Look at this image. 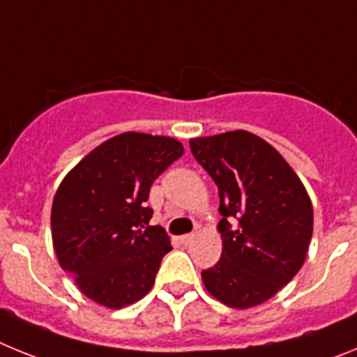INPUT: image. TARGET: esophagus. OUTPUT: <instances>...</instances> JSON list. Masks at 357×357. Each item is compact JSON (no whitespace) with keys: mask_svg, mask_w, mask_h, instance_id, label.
Segmentation results:
<instances>
[{"mask_svg":"<svg viewBox=\"0 0 357 357\" xmlns=\"http://www.w3.org/2000/svg\"><path fill=\"white\" fill-rule=\"evenodd\" d=\"M178 239H181L182 245H189V243H191L195 239V234H184V236H181V238H178Z\"/></svg>","mask_w":357,"mask_h":357,"instance_id":"1","label":"esophagus"}]
</instances>
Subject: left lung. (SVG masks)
Returning a JSON list of instances; mask_svg holds the SVG:
<instances>
[{
    "label": "left lung",
    "instance_id": "8db88e82",
    "mask_svg": "<svg viewBox=\"0 0 357 357\" xmlns=\"http://www.w3.org/2000/svg\"><path fill=\"white\" fill-rule=\"evenodd\" d=\"M189 146L220 191L222 257L202 272L204 286L229 307L263 304L307 257L311 198L284 157L252 132L193 137Z\"/></svg>",
    "mask_w": 357,
    "mask_h": 357
}]
</instances>
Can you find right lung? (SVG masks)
Listing matches in <instances>:
<instances>
[{"instance_id":"add662e5","label":"right lung","mask_w":357,"mask_h":357,"mask_svg":"<svg viewBox=\"0 0 357 357\" xmlns=\"http://www.w3.org/2000/svg\"><path fill=\"white\" fill-rule=\"evenodd\" d=\"M184 153L168 135L123 132L89 151L62 178L52 206V239L62 270L96 304L121 309L155 282L172 241L148 225L150 188Z\"/></svg>"}]
</instances>
